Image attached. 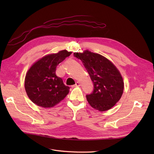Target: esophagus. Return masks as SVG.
Here are the masks:
<instances>
[{"mask_svg": "<svg viewBox=\"0 0 154 154\" xmlns=\"http://www.w3.org/2000/svg\"><path fill=\"white\" fill-rule=\"evenodd\" d=\"M80 83H79L78 82H77L76 83V84L75 85H72V87H80Z\"/></svg>", "mask_w": 154, "mask_h": 154, "instance_id": "esophagus-1", "label": "esophagus"}]
</instances>
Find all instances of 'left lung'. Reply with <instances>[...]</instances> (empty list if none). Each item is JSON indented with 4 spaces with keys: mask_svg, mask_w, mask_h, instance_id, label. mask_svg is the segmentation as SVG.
<instances>
[{
    "mask_svg": "<svg viewBox=\"0 0 154 154\" xmlns=\"http://www.w3.org/2000/svg\"><path fill=\"white\" fill-rule=\"evenodd\" d=\"M74 56L82 60L94 83V91L86 96L88 103L100 112L112 108L121 99L124 89L118 69L106 57L88 50L74 53Z\"/></svg>",
    "mask_w": 154,
    "mask_h": 154,
    "instance_id": "left-lung-1",
    "label": "left lung"
}]
</instances>
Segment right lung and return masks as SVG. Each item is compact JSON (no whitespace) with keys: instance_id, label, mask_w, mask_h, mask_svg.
Here are the masks:
<instances>
[{"instance_id":"add662e5","label":"right lung","mask_w":154,"mask_h":154,"mask_svg":"<svg viewBox=\"0 0 154 154\" xmlns=\"http://www.w3.org/2000/svg\"><path fill=\"white\" fill-rule=\"evenodd\" d=\"M72 52L67 50L49 54L35 62L27 71L24 86L32 102L43 108H51L59 103L69 94L70 88L56 75V69Z\"/></svg>"}]
</instances>
